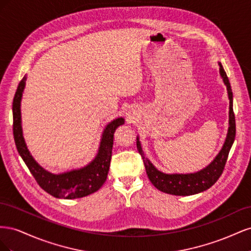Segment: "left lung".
Listing matches in <instances>:
<instances>
[{
	"label": "left lung",
	"mask_w": 251,
	"mask_h": 251,
	"mask_svg": "<svg viewBox=\"0 0 251 251\" xmlns=\"http://www.w3.org/2000/svg\"><path fill=\"white\" fill-rule=\"evenodd\" d=\"M218 64L220 67V76L222 77L224 85L226 86L227 89V94H228L229 126L221 151H219V154L206 168H204L201 171H198L196 173L189 174H165L161 171H159L146 157V155H144V151L141 147V142L137 136V149L143 159L148 177L151 183H153V185L163 193L175 196H191L195 194H199L201 192L206 191L210 186L214 185L223 173L225 163L227 161V157H228L229 151L232 147V143L235 137V119L232 108L233 97L230 82L228 77H227L222 64L220 62Z\"/></svg>",
	"instance_id": "1"
}]
</instances>
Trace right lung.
Returning a JSON list of instances; mask_svg holds the SVG:
<instances>
[{
    "mask_svg": "<svg viewBox=\"0 0 251 251\" xmlns=\"http://www.w3.org/2000/svg\"><path fill=\"white\" fill-rule=\"evenodd\" d=\"M25 75L20 81L12 103L13 137L20 156L39 185L51 196L58 199H76L97 192L107 180L112 157L114 133L119 126L125 124V118L118 117L107 125L95 158L86 166L69 172L53 174L45 170L35 161L30 153L23 136L21 101L26 86Z\"/></svg>",
    "mask_w": 251,
    "mask_h": 251,
    "instance_id": "add662e5",
    "label": "right lung"
}]
</instances>
